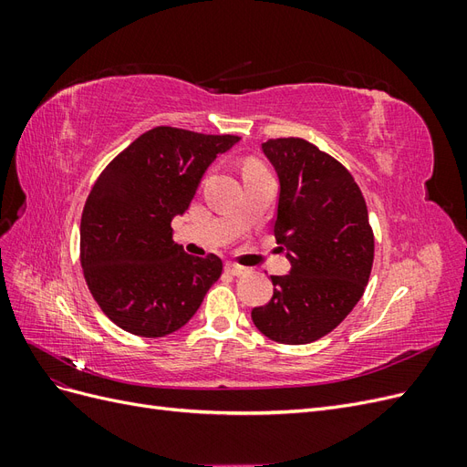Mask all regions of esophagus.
Segmentation results:
<instances>
[{"instance_id": "obj_1", "label": "esophagus", "mask_w": 467, "mask_h": 467, "mask_svg": "<svg viewBox=\"0 0 467 467\" xmlns=\"http://www.w3.org/2000/svg\"><path fill=\"white\" fill-rule=\"evenodd\" d=\"M225 271H228V273L234 275V276H242V275H247V273H249L245 266H239V265H235V263H228V265H225Z\"/></svg>"}]
</instances>
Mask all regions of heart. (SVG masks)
<instances>
[{
	"mask_svg": "<svg viewBox=\"0 0 467 467\" xmlns=\"http://www.w3.org/2000/svg\"><path fill=\"white\" fill-rule=\"evenodd\" d=\"M257 171H265V165L257 160H247L244 163V175H249V173H257Z\"/></svg>",
	"mask_w": 467,
	"mask_h": 467,
	"instance_id": "1",
	"label": "heart"
}]
</instances>
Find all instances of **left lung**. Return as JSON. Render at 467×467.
I'll return each instance as SVG.
<instances>
[{"instance_id": "obj_1", "label": "left lung", "mask_w": 467, "mask_h": 467, "mask_svg": "<svg viewBox=\"0 0 467 467\" xmlns=\"http://www.w3.org/2000/svg\"><path fill=\"white\" fill-rule=\"evenodd\" d=\"M263 151L278 173L273 228L292 268L271 276L273 298L253 307L251 319L276 343H314L352 312L368 285V208L347 167L304 138L268 140Z\"/></svg>"}]
</instances>
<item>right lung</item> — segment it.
<instances>
[{
    "mask_svg": "<svg viewBox=\"0 0 467 467\" xmlns=\"http://www.w3.org/2000/svg\"><path fill=\"white\" fill-rule=\"evenodd\" d=\"M237 140L158 126L97 177L81 214L79 259L95 302L120 329L150 338L181 329L220 278L222 259L187 255L171 220Z\"/></svg>",
    "mask_w": 467,
    "mask_h": 467,
    "instance_id": "right-lung-1",
    "label": "right lung"
}]
</instances>
